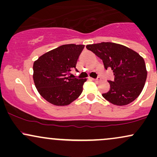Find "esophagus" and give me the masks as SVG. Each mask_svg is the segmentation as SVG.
Listing matches in <instances>:
<instances>
[{"label":"esophagus","instance_id":"obj_1","mask_svg":"<svg viewBox=\"0 0 157 157\" xmlns=\"http://www.w3.org/2000/svg\"><path fill=\"white\" fill-rule=\"evenodd\" d=\"M91 80H93V81H94V82H99V81H100V77H97V78H96V79H94V78H91Z\"/></svg>","mask_w":157,"mask_h":157}]
</instances>
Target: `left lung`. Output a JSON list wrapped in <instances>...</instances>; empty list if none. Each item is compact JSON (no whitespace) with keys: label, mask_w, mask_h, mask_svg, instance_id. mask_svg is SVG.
Wrapping results in <instances>:
<instances>
[{"label":"left lung","mask_w":157,"mask_h":157,"mask_svg":"<svg viewBox=\"0 0 157 157\" xmlns=\"http://www.w3.org/2000/svg\"><path fill=\"white\" fill-rule=\"evenodd\" d=\"M86 48L100 57L104 68L114 75L108 80L110 90L102 97L113 105H125L137 98L147 78L144 59L137 52L122 45L111 42L87 45Z\"/></svg>","instance_id":"left-lung-1"}]
</instances>
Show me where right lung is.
Instances as JSON below:
<instances>
[{"label":"right lung","instance_id":"add662e5","mask_svg":"<svg viewBox=\"0 0 157 157\" xmlns=\"http://www.w3.org/2000/svg\"><path fill=\"white\" fill-rule=\"evenodd\" d=\"M84 45L66 44L46 52L33 64L36 89L46 101L67 105L81 94L86 79L71 78Z\"/></svg>","mask_w":157,"mask_h":157}]
</instances>
